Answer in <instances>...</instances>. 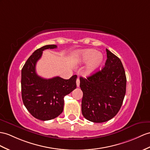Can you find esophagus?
I'll return each instance as SVG.
<instances>
[{"label":"esophagus","instance_id":"1","mask_svg":"<svg viewBox=\"0 0 150 150\" xmlns=\"http://www.w3.org/2000/svg\"><path fill=\"white\" fill-rule=\"evenodd\" d=\"M76 85H77V86H78V87L79 86L80 81H79V78H78L77 79H76Z\"/></svg>","mask_w":150,"mask_h":150}]
</instances>
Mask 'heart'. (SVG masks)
Listing matches in <instances>:
<instances>
[{"label": "heart", "instance_id": "heart-1", "mask_svg": "<svg viewBox=\"0 0 150 150\" xmlns=\"http://www.w3.org/2000/svg\"><path fill=\"white\" fill-rule=\"evenodd\" d=\"M76 58L79 63L88 62L85 71L86 74H93L97 72L104 62L103 54L93 49L82 50L78 52Z\"/></svg>", "mask_w": 150, "mask_h": 150}]
</instances>
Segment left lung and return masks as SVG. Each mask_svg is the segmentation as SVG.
Here are the masks:
<instances>
[{
  "label": "left lung",
  "mask_w": 150,
  "mask_h": 150,
  "mask_svg": "<svg viewBox=\"0 0 150 150\" xmlns=\"http://www.w3.org/2000/svg\"><path fill=\"white\" fill-rule=\"evenodd\" d=\"M107 60L100 71L86 78L80 77L83 96L81 111L94 123L111 120L121 108L126 93L125 72L120 58L106 49Z\"/></svg>",
  "instance_id": "1"
}]
</instances>
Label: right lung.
Wrapping results in <instances>:
<instances>
[{
	"mask_svg": "<svg viewBox=\"0 0 150 150\" xmlns=\"http://www.w3.org/2000/svg\"><path fill=\"white\" fill-rule=\"evenodd\" d=\"M57 47L54 45H46L35 50L21 69L23 103L34 117L42 121L59 116L64 109V97L76 88V75L69 79L58 76L45 79L35 72L36 63L41 58L43 51Z\"/></svg>",
	"mask_w": 150,
	"mask_h": 150,
	"instance_id": "add662e5",
	"label": "right lung"
}]
</instances>
